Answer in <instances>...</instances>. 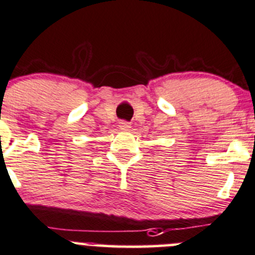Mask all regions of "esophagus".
<instances>
[{
	"instance_id": "1",
	"label": "esophagus",
	"mask_w": 255,
	"mask_h": 255,
	"mask_svg": "<svg viewBox=\"0 0 255 255\" xmlns=\"http://www.w3.org/2000/svg\"><path fill=\"white\" fill-rule=\"evenodd\" d=\"M130 128V123L129 122H126V121H121L120 122V129H129Z\"/></svg>"
}]
</instances>
